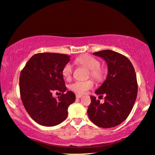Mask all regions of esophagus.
<instances>
[{
	"instance_id": "esophagus-1",
	"label": "esophagus",
	"mask_w": 155,
	"mask_h": 155,
	"mask_svg": "<svg viewBox=\"0 0 155 155\" xmlns=\"http://www.w3.org/2000/svg\"><path fill=\"white\" fill-rule=\"evenodd\" d=\"M82 97V95H80V94H76V97H77V99H78V98H81Z\"/></svg>"
}]
</instances>
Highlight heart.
<instances>
[{
	"label": "heart",
	"mask_w": 155,
	"mask_h": 155,
	"mask_svg": "<svg viewBox=\"0 0 155 155\" xmlns=\"http://www.w3.org/2000/svg\"><path fill=\"white\" fill-rule=\"evenodd\" d=\"M75 61L78 65L84 67L89 70L88 77H92L97 81H101L105 77L104 70L100 65V61L92 55L85 54L81 55L75 59ZM73 66L68 63L63 67L61 73L63 77L66 80H69L72 77ZM94 87V81L92 79H89L85 81H77L70 86V89L74 92L77 94H84Z\"/></svg>",
	"instance_id": "b5f03b06"
}]
</instances>
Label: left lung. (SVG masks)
I'll return each instance as SVG.
<instances>
[{
  "label": "left lung",
  "mask_w": 155,
  "mask_h": 155,
  "mask_svg": "<svg viewBox=\"0 0 155 155\" xmlns=\"http://www.w3.org/2000/svg\"><path fill=\"white\" fill-rule=\"evenodd\" d=\"M104 59L108 66L106 80L95 93L102 96L100 104L91 96L88 115L94 124L104 128L117 126L124 122L132 110L137 94L136 74L132 63L124 55L105 50L93 53Z\"/></svg>",
  "instance_id": "left-lung-1"
}]
</instances>
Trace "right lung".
<instances>
[{"label":"right lung","mask_w":155,"mask_h":155,"mask_svg":"<svg viewBox=\"0 0 155 155\" xmlns=\"http://www.w3.org/2000/svg\"><path fill=\"white\" fill-rule=\"evenodd\" d=\"M70 56L56 53H38L30 58L19 76V91L27 112L38 124L54 126L65 120L69 106L75 101V94L67 90L61 73ZM62 92L58 98L54 91ZM61 94V93H60Z\"/></svg>","instance_id":"add662e5"}]
</instances>
